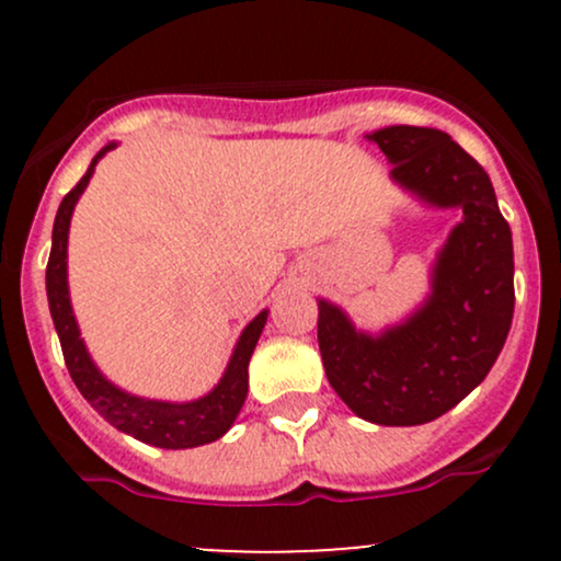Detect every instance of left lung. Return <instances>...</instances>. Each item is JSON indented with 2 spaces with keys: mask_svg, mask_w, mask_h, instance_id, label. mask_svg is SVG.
Returning a JSON list of instances; mask_svg holds the SVG:
<instances>
[{
  "mask_svg": "<svg viewBox=\"0 0 561 561\" xmlns=\"http://www.w3.org/2000/svg\"><path fill=\"white\" fill-rule=\"evenodd\" d=\"M369 139L398 184L465 214L435 263L433 295L401 327L371 337L319 300V351L334 392L366 422L411 427L454 409L499 358L514 317L512 229L485 169L446 131L388 126Z\"/></svg>",
  "mask_w": 561,
  "mask_h": 561,
  "instance_id": "obj_1",
  "label": "left lung"
}]
</instances>
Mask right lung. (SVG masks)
Returning a JSON list of instances; mask_svg holds the SVG:
<instances>
[{"instance_id":"obj_1","label":"right lung","mask_w":561,"mask_h":561,"mask_svg":"<svg viewBox=\"0 0 561 561\" xmlns=\"http://www.w3.org/2000/svg\"><path fill=\"white\" fill-rule=\"evenodd\" d=\"M113 147L115 145H107L105 150L96 152V158L92 160V165H89V171L81 176V182L62 197L55 216L53 253H49L47 263V298L57 337H60L62 358H66L70 377H73L81 396L87 398V401L94 405V411H100V416H105V422H111L115 430L158 448L176 450L205 446V443H214L227 433L231 424H234L237 414H240L244 398H248V364L263 332V324H266L268 311H261L259 317L244 327L221 382H218L208 396L199 398V401H145V398L128 396V392L118 390L96 371L87 347H83V340L79 337V324H76L73 308H70L68 298V227L76 203H79L81 192L87 190L89 179H92L96 160L105 156L107 150H113Z\"/></svg>"}]
</instances>
